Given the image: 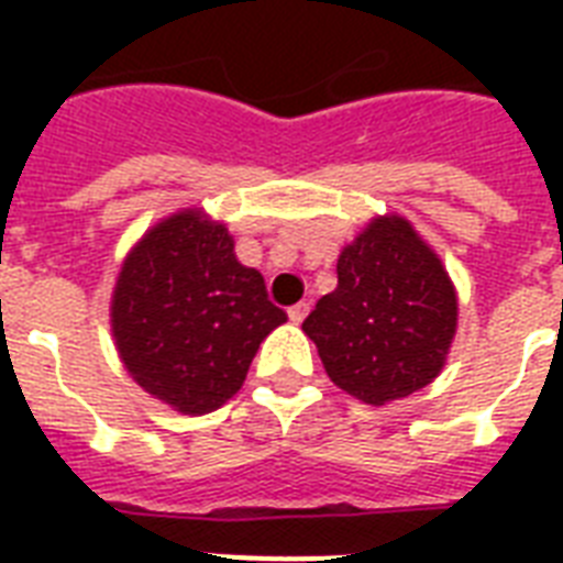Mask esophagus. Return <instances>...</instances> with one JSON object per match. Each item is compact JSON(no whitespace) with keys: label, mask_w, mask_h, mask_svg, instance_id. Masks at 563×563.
<instances>
[{"label":"esophagus","mask_w":563,"mask_h":563,"mask_svg":"<svg viewBox=\"0 0 563 563\" xmlns=\"http://www.w3.org/2000/svg\"><path fill=\"white\" fill-rule=\"evenodd\" d=\"M307 316H309V303H295V307H289L291 324H300V321H303Z\"/></svg>","instance_id":"obj_1"}]
</instances>
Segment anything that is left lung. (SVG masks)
Wrapping results in <instances>:
<instances>
[{"mask_svg":"<svg viewBox=\"0 0 563 563\" xmlns=\"http://www.w3.org/2000/svg\"><path fill=\"white\" fill-rule=\"evenodd\" d=\"M339 286L303 321L327 376L368 406L427 388L446 365L459 295L441 256L397 212L342 247Z\"/></svg>","mask_w":563,"mask_h":563,"instance_id":"left-lung-1","label":"left lung"}]
</instances>
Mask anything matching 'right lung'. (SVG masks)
I'll use <instances>...</instances> for the list:
<instances>
[{
	"label": "right lung",
	"mask_w": 563,
	"mask_h": 563,
	"mask_svg": "<svg viewBox=\"0 0 563 563\" xmlns=\"http://www.w3.org/2000/svg\"><path fill=\"white\" fill-rule=\"evenodd\" d=\"M286 321L263 274L201 207L161 219L128 251L110 330L134 383L180 415H207L242 388L265 335Z\"/></svg>",
	"instance_id": "1"
}]
</instances>
